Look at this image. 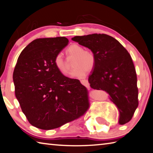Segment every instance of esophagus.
Instances as JSON below:
<instances>
[{
    "mask_svg": "<svg viewBox=\"0 0 153 153\" xmlns=\"http://www.w3.org/2000/svg\"><path fill=\"white\" fill-rule=\"evenodd\" d=\"M80 82H81V84H82V85H84V86L88 87H88L90 86L89 82H88V80H86V79H82V80H80Z\"/></svg>",
    "mask_w": 153,
    "mask_h": 153,
    "instance_id": "esophagus-1",
    "label": "esophagus"
}]
</instances>
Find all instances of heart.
<instances>
[{"instance_id":"obj_1","label":"heart","mask_w":153,"mask_h":153,"mask_svg":"<svg viewBox=\"0 0 153 153\" xmlns=\"http://www.w3.org/2000/svg\"><path fill=\"white\" fill-rule=\"evenodd\" d=\"M66 54L69 57H75L73 69L71 76L76 78H82L86 74V72L92 71L97 63L95 54L91 51H85L82 46L73 44L66 49ZM54 64L56 69L63 75L69 73V66L61 55H56L54 59Z\"/></svg>"}]
</instances>
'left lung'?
Listing matches in <instances>:
<instances>
[{
    "mask_svg": "<svg viewBox=\"0 0 153 153\" xmlns=\"http://www.w3.org/2000/svg\"><path fill=\"white\" fill-rule=\"evenodd\" d=\"M71 40L95 54L97 63L88 77L90 86L108 93L120 113L119 123H128L138 105L137 76L130 55L119 41L104 33Z\"/></svg>",
    "mask_w": 153,
    "mask_h": 153,
    "instance_id": "obj_1",
    "label": "left lung"
}]
</instances>
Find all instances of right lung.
Wrapping results in <instances>:
<instances>
[{"label":"right lung","mask_w":153,"mask_h":153,"mask_svg":"<svg viewBox=\"0 0 153 153\" xmlns=\"http://www.w3.org/2000/svg\"><path fill=\"white\" fill-rule=\"evenodd\" d=\"M65 37L38 38L19 56L13 79L15 97L30 124L49 130L79 118L89 107L86 88L65 77L54 64Z\"/></svg>","instance_id":"1"}]
</instances>
